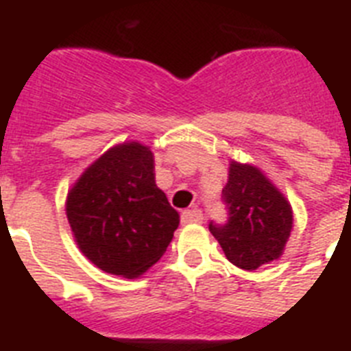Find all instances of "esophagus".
Segmentation results:
<instances>
[{
    "label": "esophagus",
    "mask_w": 351,
    "mask_h": 351,
    "mask_svg": "<svg viewBox=\"0 0 351 351\" xmlns=\"http://www.w3.org/2000/svg\"><path fill=\"white\" fill-rule=\"evenodd\" d=\"M182 222L184 224H199L203 222V213L199 208H191L182 212Z\"/></svg>",
    "instance_id": "esophagus-1"
}]
</instances>
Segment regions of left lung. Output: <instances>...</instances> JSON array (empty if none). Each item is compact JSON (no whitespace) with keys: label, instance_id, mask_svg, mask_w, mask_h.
<instances>
[{"label":"left lung","instance_id":"left-lung-1","mask_svg":"<svg viewBox=\"0 0 351 351\" xmlns=\"http://www.w3.org/2000/svg\"><path fill=\"white\" fill-rule=\"evenodd\" d=\"M222 199L228 222H210L208 228L228 260L249 272L279 260L293 228V210L260 167L231 160Z\"/></svg>","mask_w":351,"mask_h":351}]
</instances>
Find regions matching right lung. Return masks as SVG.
Returning <instances> with one entry per match:
<instances>
[{"label":"right lung","instance_id":"right-lung-1","mask_svg":"<svg viewBox=\"0 0 351 351\" xmlns=\"http://www.w3.org/2000/svg\"><path fill=\"white\" fill-rule=\"evenodd\" d=\"M65 210L79 251L125 279L154 267L180 224L155 184L154 154L139 141L114 145L91 162L70 187Z\"/></svg>","mask_w":351,"mask_h":351}]
</instances>
